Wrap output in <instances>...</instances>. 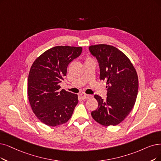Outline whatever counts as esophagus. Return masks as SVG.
Segmentation results:
<instances>
[{"instance_id":"obj_1","label":"esophagus","mask_w":161,"mask_h":161,"mask_svg":"<svg viewBox=\"0 0 161 161\" xmlns=\"http://www.w3.org/2000/svg\"><path fill=\"white\" fill-rule=\"evenodd\" d=\"M82 97L84 98L85 99L87 100V99H89V98H91L92 97V96L91 95V94H82Z\"/></svg>"}]
</instances>
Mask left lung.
Returning <instances> with one entry per match:
<instances>
[{
    "mask_svg": "<svg viewBox=\"0 0 161 161\" xmlns=\"http://www.w3.org/2000/svg\"><path fill=\"white\" fill-rule=\"evenodd\" d=\"M99 63L100 79L106 80L107 98L96 94L98 107L91 112L93 119L102 125H116L130 113L137 98L139 82L136 69L128 57L110 45L89 47Z\"/></svg>",
    "mask_w": 161,
    "mask_h": 161,
    "instance_id": "left-lung-1",
    "label": "left lung"
}]
</instances>
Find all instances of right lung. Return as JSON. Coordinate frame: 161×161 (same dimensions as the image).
<instances>
[{"label":"right lung","instance_id":"add662e5","mask_svg":"<svg viewBox=\"0 0 161 161\" xmlns=\"http://www.w3.org/2000/svg\"><path fill=\"white\" fill-rule=\"evenodd\" d=\"M82 52L81 47L56 46L45 51L31 67L28 96L32 110L42 123L60 125L72 116L77 94L61 90L69 64Z\"/></svg>","mask_w":161,"mask_h":161}]
</instances>
